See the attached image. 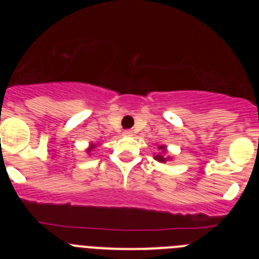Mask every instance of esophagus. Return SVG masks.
Wrapping results in <instances>:
<instances>
[{"label": "esophagus", "mask_w": 259, "mask_h": 259, "mask_svg": "<svg viewBox=\"0 0 259 259\" xmlns=\"http://www.w3.org/2000/svg\"><path fill=\"white\" fill-rule=\"evenodd\" d=\"M123 135H124V136H132L134 132H132V130H125V131L123 132Z\"/></svg>", "instance_id": "34e87169"}]
</instances>
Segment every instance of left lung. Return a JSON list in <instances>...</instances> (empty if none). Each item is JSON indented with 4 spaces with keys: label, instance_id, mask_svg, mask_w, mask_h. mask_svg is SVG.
I'll return each mask as SVG.
<instances>
[{
    "label": "left lung",
    "instance_id": "obj_1",
    "mask_svg": "<svg viewBox=\"0 0 259 259\" xmlns=\"http://www.w3.org/2000/svg\"><path fill=\"white\" fill-rule=\"evenodd\" d=\"M159 149L162 150V152H164V146H159ZM155 159H157V161H159V162H166L167 161V158H166V155H164V153H162V154H158V155H155Z\"/></svg>",
    "mask_w": 259,
    "mask_h": 259
}]
</instances>
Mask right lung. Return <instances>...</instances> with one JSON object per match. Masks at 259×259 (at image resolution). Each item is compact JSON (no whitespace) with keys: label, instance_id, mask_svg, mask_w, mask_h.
I'll list each match as a JSON object with an SVG mask.
<instances>
[{"label":"right lung","instance_id":"add662e5","mask_svg":"<svg viewBox=\"0 0 259 259\" xmlns=\"http://www.w3.org/2000/svg\"><path fill=\"white\" fill-rule=\"evenodd\" d=\"M93 148H95V146H92V148H89V149H88V153H91V152H92V150H93Z\"/></svg>","mask_w":259,"mask_h":259}]
</instances>
